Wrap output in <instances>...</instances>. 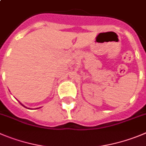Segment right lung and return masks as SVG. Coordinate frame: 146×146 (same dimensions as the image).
<instances>
[{
  "label": "right lung",
  "mask_w": 146,
  "mask_h": 146,
  "mask_svg": "<svg viewBox=\"0 0 146 146\" xmlns=\"http://www.w3.org/2000/svg\"><path fill=\"white\" fill-rule=\"evenodd\" d=\"M20 104H21V103H20ZM21 104V105H23V104ZM23 106H24V105H23Z\"/></svg>",
  "instance_id": "obj_1"
}]
</instances>
